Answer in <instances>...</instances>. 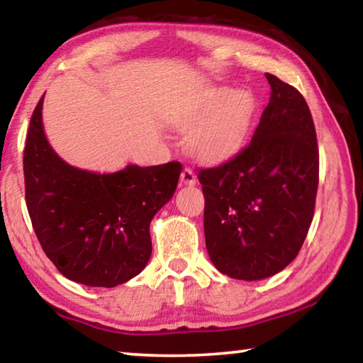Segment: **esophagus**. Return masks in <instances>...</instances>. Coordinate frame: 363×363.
I'll return each instance as SVG.
<instances>
[{"instance_id": "34e87169", "label": "esophagus", "mask_w": 363, "mask_h": 363, "mask_svg": "<svg viewBox=\"0 0 363 363\" xmlns=\"http://www.w3.org/2000/svg\"><path fill=\"white\" fill-rule=\"evenodd\" d=\"M181 182L186 184V186H195L196 184V176L192 171V168H184L181 173Z\"/></svg>"}]
</instances>
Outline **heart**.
<instances>
[{
	"mask_svg": "<svg viewBox=\"0 0 363 363\" xmlns=\"http://www.w3.org/2000/svg\"><path fill=\"white\" fill-rule=\"evenodd\" d=\"M251 91L213 88L194 97L173 115L171 125L190 131L187 150L201 163H220L242 150L255 123Z\"/></svg>",
	"mask_w": 363,
	"mask_h": 363,
	"instance_id": "1",
	"label": "heart"
}]
</instances>
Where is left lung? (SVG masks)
<instances>
[{
    "mask_svg": "<svg viewBox=\"0 0 363 363\" xmlns=\"http://www.w3.org/2000/svg\"><path fill=\"white\" fill-rule=\"evenodd\" d=\"M270 101L251 143L219 167L199 171L205 240L219 272L261 280L298 256L318 187L315 126L296 88L266 73Z\"/></svg>",
    "mask_w": 363,
    "mask_h": 363,
    "instance_id": "obj_1",
    "label": "left lung"
}]
</instances>
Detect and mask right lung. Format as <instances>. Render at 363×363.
<instances>
[{
    "label": "right lung",
    "instance_id": "1",
    "mask_svg": "<svg viewBox=\"0 0 363 363\" xmlns=\"http://www.w3.org/2000/svg\"><path fill=\"white\" fill-rule=\"evenodd\" d=\"M41 110L43 97L23 150L27 210L41 248L69 280L125 284L150 259V220L173 196L181 163L128 164L110 174L70 167L49 145Z\"/></svg>",
    "mask_w": 363,
    "mask_h": 363
}]
</instances>
